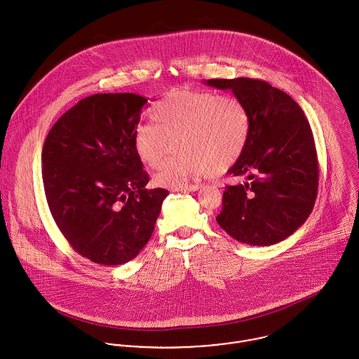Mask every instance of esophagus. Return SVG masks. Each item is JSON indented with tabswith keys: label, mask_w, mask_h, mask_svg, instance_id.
Masks as SVG:
<instances>
[{
	"label": "esophagus",
	"mask_w": 359,
	"mask_h": 359,
	"mask_svg": "<svg viewBox=\"0 0 359 359\" xmlns=\"http://www.w3.org/2000/svg\"><path fill=\"white\" fill-rule=\"evenodd\" d=\"M201 189V184H191V186H183V187H177L173 189V191H182V193H187V191H196Z\"/></svg>",
	"instance_id": "esophagus-1"
}]
</instances>
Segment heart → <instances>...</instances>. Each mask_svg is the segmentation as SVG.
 I'll return each instance as SVG.
<instances>
[{
	"mask_svg": "<svg viewBox=\"0 0 359 359\" xmlns=\"http://www.w3.org/2000/svg\"><path fill=\"white\" fill-rule=\"evenodd\" d=\"M151 117L156 124H140L135 150L146 165L157 169L173 151L154 180L177 189L191 180L221 173L243 154L251 130L246 105L215 91L175 88L158 100Z\"/></svg>",
	"mask_w": 359,
	"mask_h": 359,
	"instance_id": "b5f03b06",
	"label": "heart"
}]
</instances>
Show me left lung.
<instances>
[{
  "label": "left lung",
  "instance_id": "1",
  "mask_svg": "<svg viewBox=\"0 0 359 359\" xmlns=\"http://www.w3.org/2000/svg\"><path fill=\"white\" fill-rule=\"evenodd\" d=\"M205 83L231 90L246 105L251 121L248 146L228 170L246 182L225 187L216 220L242 243L276 245L307 220L317 198L318 161L310 124L288 94L265 81Z\"/></svg>",
  "mask_w": 359,
  "mask_h": 359
}]
</instances>
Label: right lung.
<instances>
[{
	"label": "right lung",
	"mask_w": 359,
	"mask_h": 359,
	"mask_svg": "<svg viewBox=\"0 0 359 359\" xmlns=\"http://www.w3.org/2000/svg\"><path fill=\"white\" fill-rule=\"evenodd\" d=\"M147 100L94 94L65 111L42 149V179L55 224L71 248L100 265H121L149 242L164 189L147 190L135 150Z\"/></svg>",
	"instance_id": "obj_1"
}]
</instances>
